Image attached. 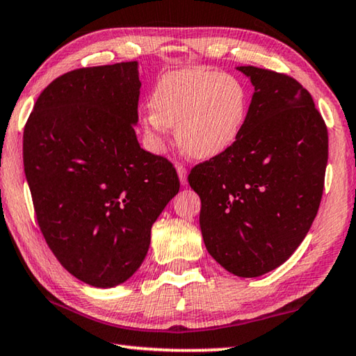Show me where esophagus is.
<instances>
[{
    "instance_id": "esophagus-1",
    "label": "esophagus",
    "mask_w": 356,
    "mask_h": 356,
    "mask_svg": "<svg viewBox=\"0 0 356 356\" xmlns=\"http://www.w3.org/2000/svg\"><path fill=\"white\" fill-rule=\"evenodd\" d=\"M177 172H178V177H179V181H181V184L183 186L188 184V168H186L184 165H178Z\"/></svg>"
}]
</instances>
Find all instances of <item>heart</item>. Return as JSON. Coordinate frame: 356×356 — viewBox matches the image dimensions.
Listing matches in <instances>:
<instances>
[{"instance_id":"obj_1","label":"heart","mask_w":356,"mask_h":356,"mask_svg":"<svg viewBox=\"0 0 356 356\" xmlns=\"http://www.w3.org/2000/svg\"><path fill=\"white\" fill-rule=\"evenodd\" d=\"M152 112L142 124L154 148L164 147L167 128L186 154L211 159L233 145L244 128L248 95L242 81L213 70L170 72L156 83Z\"/></svg>"}]
</instances>
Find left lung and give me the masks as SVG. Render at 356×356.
I'll list each match as a JSON object with an SVG mask.
<instances>
[{
  "label": "left lung",
  "mask_w": 356,
  "mask_h": 356,
  "mask_svg": "<svg viewBox=\"0 0 356 356\" xmlns=\"http://www.w3.org/2000/svg\"><path fill=\"white\" fill-rule=\"evenodd\" d=\"M236 68L254 87L244 128L188 179L202 200L207 250L233 275L253 278L289 259L313 225L328 133L309 92L294 78L253 65Z\"/></svg>",
  "instance_id": "1"
}]
</instances>
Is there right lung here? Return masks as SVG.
Here are the masks:
<instances>
[{
	"label": "right lung",
	"instance_id": "right-lung-1",
	"mask_svg": "<svg viewBox=\"0 0 356 356\" xmlns=\"http://www.w3.org/2000/svg\"><path fill=\"white\" fill-rule=\"evenodd\" d=\"M139 62L68 72L40 93L23 133L40 232L65 269L95 288L127 282L178 194L175 167L140 148Z\"/></svg>",
	"mask_w": 356,
	"mask_h": 356
}]
</instances>
